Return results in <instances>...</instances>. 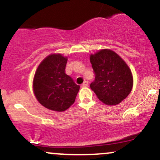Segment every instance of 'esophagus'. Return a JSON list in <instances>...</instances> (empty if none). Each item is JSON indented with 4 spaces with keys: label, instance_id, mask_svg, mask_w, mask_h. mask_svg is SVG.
I'll return each instance as SVG.
<instances>
[{
    "label": "esophagus",
    "instance_id": "34e87169",
    "mask_svg": "<svg viewBox=\"0 0 160 160\" xmlns=\"http://www.w3.org/2000/svg\"><path fill=\"white\" fill-rule=\"evenodd\" d=\"M88 84H89V82H88V81H86V80H85V81L82 82V87H86V86H88Z\"/></svg>",
    "mask_w": 160,
    "mask_h": 160
}]
</instances>
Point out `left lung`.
Here are the masks:
<instances>
[{"label": "left lung", "mask_w": 160, "mask_h": 160, "mask_svg": "<svg viewBox=\"0 0 160 160\" xmlns=\"http://www.w3.org/2000/svg\"><path fill=\"white\" fill-rule=\"evenodd\" d=\"M95 80L90 88L99 100L109 105L120 104L131 92L133 78L122 58L111 49H102L90 56Z\"/></svg>", "instance_id": "obj_1"}]
</instances>
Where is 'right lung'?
<instances>
[{"label":"right lung","mask_w":160,"mask_h":160,"mask_svg":"<svg viewBox=\"0 0 160 160\" xmlns=\"http://www.w3.org/2000/svg\"><path fill=\"white\" fill-rule=\"evenodd\" d=\"M67 57L49 55L38 66L33 90L43 107L55 111H65L74 103L80 86L65 74Z\"/></svg>","instance_id":"1"}]
</instances>
